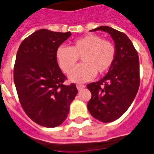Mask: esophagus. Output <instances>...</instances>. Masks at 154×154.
<instances>
[{
  "mask_svg": "<svg viewBox=\"0 0 154 154\" xmlns=\"http://www.w3.org/2000/svg\"><path fill=\"white\" fill-rule=\"evenodd\" d=\"M85 88V85H80V84H77V88L78 89V90H81V89H83V88Z\"/></svg>",
  "mask_w": 154,
  "mask_h": 154,
  "instance_id": "1",
  "label": "esophagus"
}]
</instances>
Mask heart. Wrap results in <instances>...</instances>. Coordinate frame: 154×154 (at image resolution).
<instances>
[{
	"instance_id": "1",
	"label": "heart",
	"mask_w": 154,
	"mask_h": 154,
	"mask_svg": "<svg viewBox=\"0 0 154 154\" xmlns=\"http://www.w3.org/2000/svg\"><path fill=\"white\" fill-rule=\"evenodd\" d=\"M115 48L113 44L95 34H88L73 42L71 47L60 46L56 51L59 67L69 73L81 57L83 63L69 73V80L84 83L92 79L95 73L103 74L113 63Z\"/></svg>"
}]
</instances>
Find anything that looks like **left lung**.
<instances>
[{
  "label": "left lung",
  "instance_id": "obj_1",
  "mask_svg": "<svg viewBox=\"0 0 154 154\" xmlns=\"http://www.w3.org/2000/svg\"><path fill=\"white\" fill-rule=\"evenodd\" d=\"M104 31L115 45L113 63L105 77L87 88L91 93L88 109L92 117L104 123L121 117L135 99L139 88V55L131 40L124 33L107 26L90 30Z\"/></svg>",
  "mask_w": 154,
  "mask_h": 154
}]
</instances>
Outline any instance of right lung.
<instances>
[{"mask_svg": "<svg viewBox=\"0 0 154 154\" xmlns=\"http://www.w3.org/2000/svg\"><path fill=\"white\" fill-rule=\"evenodd\" d=\"M71 36L46 29L35 31L23 41L14 67V83L23 109L37 125L55 128L69 113L77 91L63 84L66 76L57 63L58 48Z\"/></svg>", "mask_w": 154, "mask_h": 154, "instance_id": "add662e5", "label": "right lung"}]
</instances>
